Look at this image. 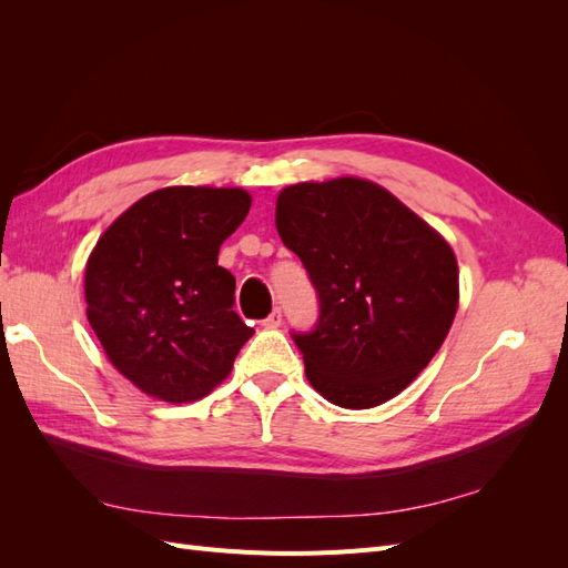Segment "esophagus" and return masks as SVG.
I'll list each match as a JSON object with an SVG mask.
<instances>
[{
	"label": "esophagus",
	"mask_w": 568,
	"mask_h": 568,
	"mask_svg": "<svg viewBox=\"0 0 568 568\" xmlns=\"http://www.w3.org/2000/svg\"><path fill=\"white\" fill-rule=\"evenodd\" d=\"M282 324V307H274V311L263 320V326H267V329H274V326Z\"/></svg>",
	"instance_id": "esophagus-1"
}]
</instances>
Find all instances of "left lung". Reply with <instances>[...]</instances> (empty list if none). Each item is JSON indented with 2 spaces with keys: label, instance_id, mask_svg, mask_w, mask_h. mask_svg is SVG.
Instances as JSON below:
<instances>
[{
  "label": "left lung",
  "instance_id": "left-lung-1",
  "mask_svg": "<svg viewBox=\"0 0 568 568\" xmlns=\"http://www.w3.org/2000/svg\"><path fill=\"white\" fill-rule=\"evenodd\" d=\"M274 222L320 298L315 329L291 334L307 382L348 409L395 398L453 326L459 270L450 244L359 178L282 189Z\"/></svg>",
  "mask_w": 568,
  "mask_h": 568
}]
</instances>
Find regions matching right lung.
Returning a JSON list of instances; mask_svg holds the SVG:
<instances>
[{"instance_id":"1","label":"right lung","mask_w":568,"mask_h":568,"mask_svg":"<svg viewBox=\"0 0 568 568\" xmlns=\"http://www.w3.org/2000/svg\"><path fill=\"white\" fill-rule=\"evenodd\" d=\"M251 209L244 189L165 186L101 234L84 267L88 320L111 365L142 393L194 403L232 372L253 336L217 265Z\"/></svg>"}]
</instances>
